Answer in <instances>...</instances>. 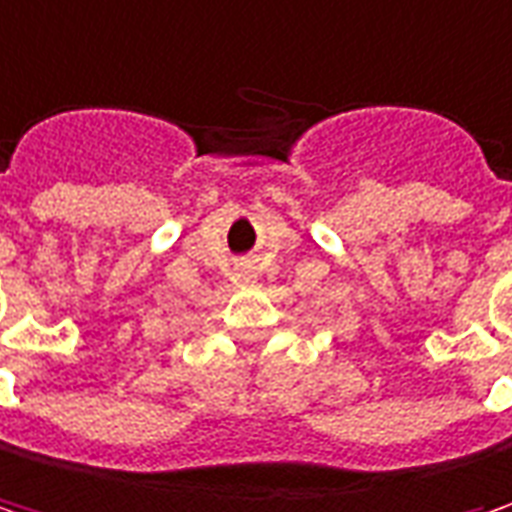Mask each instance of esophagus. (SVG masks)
Here are the masks:
<instances>
[{"label": "esophagus", "instance_id": "obj_1", "mask_svg": "<svg viewBox=\"0 0 512 512\" xmlns=\"http://www.w3.org/2000/svg\"><path fill=\"white\" fill-rule=\"evenodd\" d=\"M234 280H237V283H252V280H255V272H252V269H237V272H234Z\"/></svg>", "mask_w": 512, "mask_h": 512}]
</instances>
